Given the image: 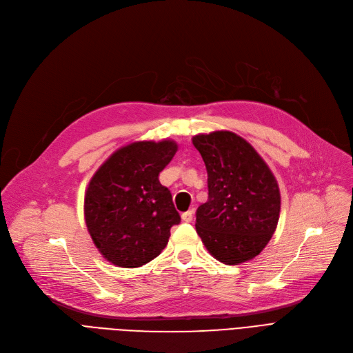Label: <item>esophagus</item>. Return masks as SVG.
Masks as SVG:
<instances>
[{
	"label": "esophagus",
	"mask_w": 353,
	"mask_h": 353,
	"mask_svg": "<svg viewBox=\"0 0 353 353\" xmlns=\"http://www.w3.org/2000/svg\"><path fill=\"white\" fill-rule=\"evenodd\" d=\"M181 220L186 221V223H189V221L193 220V210H189V212H184L181 214Z\"/></svg>",
	"instance_id": "obj_1"
}]
</instances>
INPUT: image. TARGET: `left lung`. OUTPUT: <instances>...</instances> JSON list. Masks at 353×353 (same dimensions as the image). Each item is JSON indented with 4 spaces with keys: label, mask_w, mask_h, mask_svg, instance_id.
Listing matches in <instances>:
<instances>
[{
    "label": "left lung",
    "mask_w": 353,
    "mask_h": 353,
    "mask_svg": "<svg viewBox=\"0 0 353 353\" xmlns=\"http://www.w3.org/2000/svg\"><path fill=\"white\" fill-rule=\"evenodd\" d=\"M206 164L209 199L196 212V230L212 256L239 265L261 253L281 213V192L269 165L240 136L220 130L193 137Z\"/></svg>",
    "instance_id": "8db88e82"
}]
</instances>
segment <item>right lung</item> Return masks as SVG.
Instances as JSON below:
<instances>
[{
  "label": "right lung",
  "mask_w": 353,
  "mask_h": 353,
  "mask_svg": "<svg viewBox=\"0 0 353 353\" xmlns=\"http://www.w3.org/2000/svg\"><path fill=\"white\" fill-rule=\"evenodd\" d=\"M176 152L173 140L130 143L111 154L91 177L84 197L85 225L110 263L143 266L169 242L180 214L159 174Z\"/></svg>",
  "instance_id": "right-lung-1"
}]
</instances>
